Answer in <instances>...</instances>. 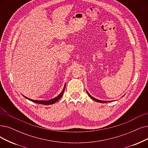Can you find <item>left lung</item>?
<instances>
[{
  "label": "left lung",
  "instance_id": "1",
  "mask_svg": "<svg viewBox=\"0 0 148 148\" xmlns=\"http://www.w3.org/2000/svg\"><path fill=\"white\" fill-rule=\"evenodd\" d=\"M87 94L88 95V96H89L92 99H93V100H95V101H98V102H99V103H107V102H108V101H101V100H99V99H96V98H93V97H92L87 92Z\"/></svg>",
  "mask_w": 148,
  "mask_h": 148
}]
</instances>
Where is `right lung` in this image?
I'll return each mask as SVG.
<instances>
[{"label":"right lung","instance_id":"right-lung-1","mask_svg":"<svg viewBox=\"0 0 148 148\" xmlns=\"http://www.w3.org/2000/svg\"><path fill=\"white\" fill-rule=\"evenodd\" d=\"M65 87H66V86H64L62 92L60 95H59L57 97H56L53 99H50V100H48V101H38V100H33V99H29V98H27L25 97H24L26 98L27 99H29V100H30V101H32L33 102H34V103H36L38 104H44V105H50V104H52L55 103L56 101H58V100L62 97V96L63 95L64 90H65Z\"/></svg>","mask_w":148,"mask_h":148}]
</instances>
